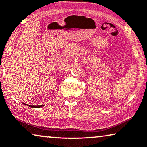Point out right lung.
Wrapping results in <instances>:
<instances>
[{
    "label": "right lung",
    "instance_id": "right-lung-1",
    "mask_svg": "<svg viewBox=\"0 0 147 147\" xmlns=\"http://www.w3.org/2000/svg\"><path fill=\"white\" fill-rule=\"evenodd\" d=\"M28 106H29L30 107H32V108H40L43 105H27Z\"/></svg>",
    "mask_w": 147,
    "mask_h": 147
}]
</instances>
